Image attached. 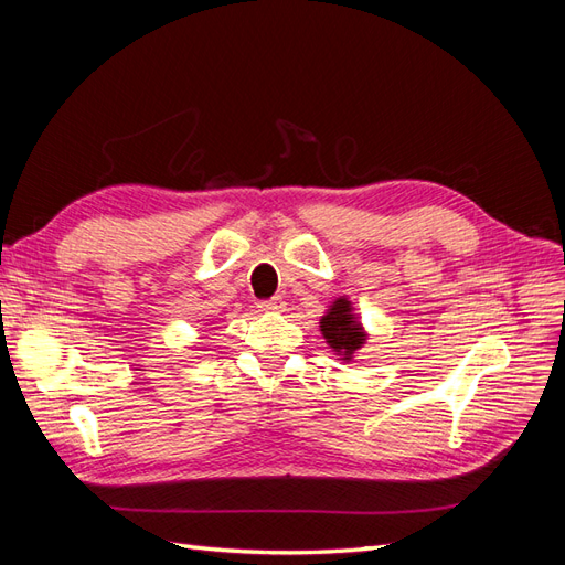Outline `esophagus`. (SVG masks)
<instances>
[{
  "mask_svg": "<svg viewBox=\"0 0 565 565\" xmlns=\"http://www.w3.org/2000/svg\"><path fill=\"white\" fill-rule=\"evenodd\" d=\"M282 306H285V301L280 297H270L259 303V309L262 311H282Z\"/></svg>",
  "mask_w": 565,
  "mask_h": 565,
  "instance_id": "obj_1",
  "label": "esophagus"
}]
</instances>
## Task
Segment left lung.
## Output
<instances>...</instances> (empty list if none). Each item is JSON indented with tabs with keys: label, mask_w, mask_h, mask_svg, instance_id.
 <instances>
[{
	"label": "left lung",
	"mask_w": 565,
	"mask_h": 565,
	"mask_svg": "<svg viewBox=\"0 0 565 565\" xmlns=\"http://www.w3.org/2000/svg\"><path fill=\"white\" fill-rule=\"evenodd\" d=\"M320 330L328 339V344L339 353V355H353L355 349H361L363 344V330L351 316V306L347 299H337L330 313L320 320Z\"/></svg>",
	"instance_id": "obj_1"
}]
</instances>
